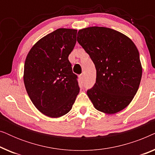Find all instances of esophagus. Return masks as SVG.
Segmentation results:
<instances>
[{
	"instance_id": "obj_1",
	"label": "esophagus",
	"mask_w": 155,
	"mask_h": 155,
	"mask_svg": "<svg viewBox=\"0 0 155 155\" xmlns=\"http://www.w3.org/2000/svg\"><path fill=\"white\" fill-rule=\"evenodd\" d=\"M80 79H81L82 81H84V74H81V75H80Z\"/></svg>"
}]
</instances>
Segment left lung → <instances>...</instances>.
I'll list each match as a JSON object with an SVG mask.
<instances>
[{"label":"left lung","instance_id":"obj_1","mask_svg":"<svg viewBox=\"0 0 155 155\" xmlns=\"http://www.w3.org/2000/svg\"><path fill=\"white\" fill-rule=\"evenodd\" d=\"M77 40L96 68V83L87 92L95 109L107 114L125 109L138 90L143 73L136 46L124 34L103 27L80 29Z\"/></svg>","mask_w":155,"mask_h":155}]
</instances>
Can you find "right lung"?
Segmentation results:
<instances>
[{"label":"right lung","instance_id":"1","mask_svg":"<svg viewBox=\"0 0 155 155\" xmlns=\"http://www.w3.org/2000/svg\"><path fill=\"white\" fill-rule=\"evenodd\" d=\"M76 35V29H56L39 40L25 60L23 79L27 94L36 108L48 117L68 113L80 92L78 76L68 60Z\"/></svg>","mask_w":155,"mask_h":155}]
</instances>
